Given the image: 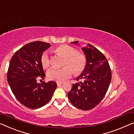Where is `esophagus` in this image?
Returning <instances> with one entry per match:
<instances>
[{
  "label": "esophagus",
  "mask_w": 134,
  "mask_h": 134,
  "mask_svg": "<svg viewBox=\"0 0 134 134\" xmlns=\"http://www.w3.org/2000/svg\"><path fill=\"white\" fill-rule=\"evenodd\" d=\"M62 84H63L62 82H57V86H60Z\"/></svg>",
  "instance_id": "34e87169"
}]
</instances>
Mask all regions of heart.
<instances>
[{"label": "heart", "mask_w": 134, "mask_h": 134, "mask_svg": "<svg viewBox=\"0 0 134 134\" xmlns=\"http://www.w3.org/2000/svg\"><path fill=\"white\" fill-rule=\"evenodd\" d=\"M57 54L65 57L64 65L62 68H52L47 72V77L50 80L62 82L69 79L72 75L73 71L75 74H80L83 72L87 64V59L83 53L77 52V50L71 46L62 44L54 48ZM41 62L43 68L48 69L50 66V59L48 53L44 52L42 54Z\"/></svg>", "instance_id": "b5f03b06"}]
</instances>
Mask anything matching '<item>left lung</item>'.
Returning <instances> with one entry per match:
<instances>
[{
    "label": "left lung",
    "instance_id": "1",
    "mask_svg": "<svg viewBox=\"0 0 134 134\" xmlns=\"http://www.w3.org/2000/svg\"><path fill=\"white\" fill-rule=\"evenodd\" d=\"M72 43L78 44V41ZM87 59V64L74 84L68 96L76 108L83 110L93 108L105 95L111 80V71L105 55L88 44L81 48Z\"/></svg>",
    "mask_w": 134,
    "mask_h": 134
}]
</instances>
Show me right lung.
<instances>
[{
    "instance_id": "right-lung-1",
    "label": "right lung",
    "mask_w": 134,
    "mask_h": 134,
    "mask_svg": "<svg viewBox=\"0 0 134 134\" xmlns=\"http://www.w3.org/2000/svg\"><path fill=\"white\" fill-rule=\"evenodd\" d=\"M50 46L41 41L30 42L16 51L10 60L8 82L15 97L26 107H42L50 101L57 88L53 81L37 83L38 79L46 76L41 58Z\"/></svg>"
}]
</instances>
